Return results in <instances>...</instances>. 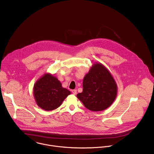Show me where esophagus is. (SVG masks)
I'll use <instances>...</instances> for the list:
<instances>
[{
    "mask_svg": "<svg viewBox=\"0 0 154 154\" xmlns=\"http://www.w3.org/2000/svg\"><path fill=\"white\" fill-rule=\"evenodd\" d=\"M72 93L73 94H75L77 93V90L76 89H74V90H72Z\"/></svg>",
    "mask_w": 154,
    "mask_h": 154,
    "instance_id": "1",
    "label": "esophagus"
}]
</instances>
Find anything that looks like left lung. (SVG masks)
I'll use <instances>...</instances> for the list:
<instances>
[{"label": "left lung", "instance_id": "obj_1", "mask_svg": "<svg viewBox=\"0 0 154 154\" xmlns=\"http://www.w3.org/2000/svg\"><path fill=\"white\" fill-rule=\"evenodd\" d=\"M83 92L77 98L88 109L97 112L109 107L117 95V85L108 68L100 62L93 63L83 81Z\"/></svg>", "mask_w": 154, "mask_h": 154}]
</instances>
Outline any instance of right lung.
Returning <instances> with one entry per match:
<instances>
[{"instance_id":"add662e5","label":"right lung","mask_w":154,"mask_h":154,"mask_svg":"<svg viewBox=\"0 0 154 154\" xmlns=\"http://www.w3.org/2000/svg\"><path fill=\"white\" fill-rule=\"evenodd\" d=\"M70 94V91L62 86L56 76L48 72L39 78L33 87V96L37 105L45 111L58 108Z\"/></svg>"}]
</instances>
